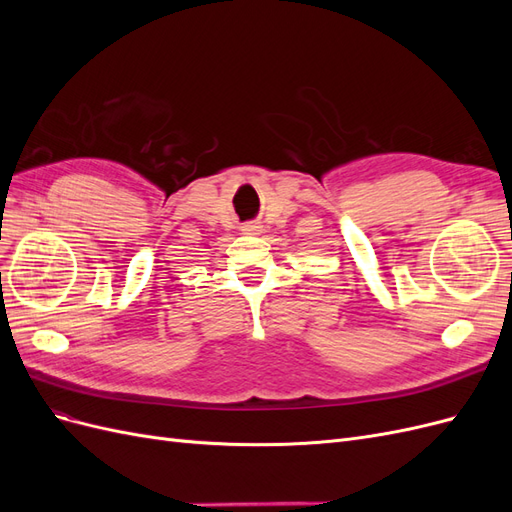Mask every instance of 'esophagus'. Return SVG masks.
<instances>
[{
    "label": "esophagus",
    "mask_w": 512,
    "mask_h": 512,
    "mask_svg": "<svg viewBox=\"0 0 512 512\" xmlns=\"http://www.w3.org/2000/svg\"><path fill=\"white\" fill-rule=\"evenodd\" d=\"M241 230H243V235H260V224L250 222V224H245Z\"/></svg>",
    "instance_id": "obj_1"
}]
</instances>
